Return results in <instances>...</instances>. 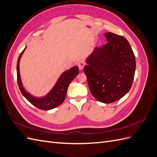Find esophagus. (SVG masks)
Wrapping results in <instances>:
<instances>
[{"label": "esophagus", "mask_w": 157, "mask_h": 157, "mask_svg": "<svg viewBox=\"0 0 157 157\" xmlns=\"http://www.w3.org/2000/svg\"><path fill=\"white\" fill-rule=\"evenodd\" d=\"M85 65H86V62L84 60H81L78 63V68L80 71H82L84 68V67L85 66Z\"/></svg>", "instance_id": "esophagus-1"}]
</instances>
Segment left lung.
I'll return each mask as SVG.
<instances>
[{"instance_id":"8db88e82","label":"left lung","mask_w":157,"mask_h":157,"mask_svg":"<svg viewBox=\"0 0 157 157\" xmlns=\"http://www.w3.org/2000/svg\"><path fill=\"white\" fill-rule=\"evenodd\" d=\"M107 43L95 48L84 67L92 96L104 103L115 102L129 92L134 80L136 58L124 36L106 33Z\"/></svg>"}]
</instances>
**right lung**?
<instances>
[{"label":"right lung","mask_w":157,"mask_h":157,"mask_svg":"<svg viewBox=\"0 0 157 157\" xmlns=\"http://www.w3.org/2000/svg\"><path fill=\"white\" fill-rule=\"evenodd\" d=\"M25 48L22 51L20 56H19L17 62V84L23 96L32 105L41 109V110H50V109H54L59 106L65 100L69 84L72 82V80L79 73L78 67L75 66V67H73L63 73L62 75L60 76V77L58 78V81H57L54 88H52L50 93L48 95H46L45 97L41 98H35L29 94H28L25 91V89L23 88L20 78V65H20V60L21 57L23 53V52L25 51Z\"/></svg>","instance_id":"add662e5"}]
</instances>
